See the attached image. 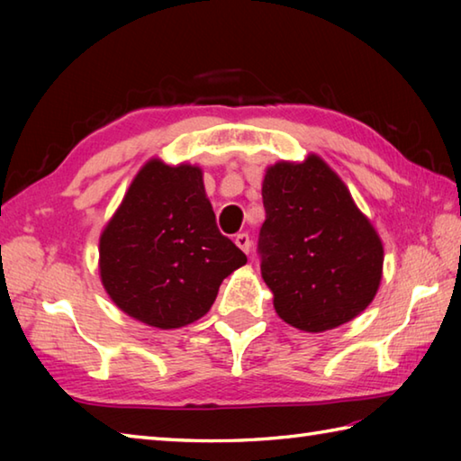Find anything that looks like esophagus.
Here are the masks:
<instances>
[{
	"label": "esophagus",
	"instance_id": "obj_1",
	"mask_svg": "<svg viewBox=\"0 0 461 461\" xmlns=\"http://www.w3.org/2000/svg\"><path fill=\"white\" fill-rule=\"evenodd\" d=\"M236 246L241 251H246V253L251 251V240H249L248 233H238V236H236Z\"/></svg>",
	"mask_w": 461,
	"mask_h": 461
}]
</instances>
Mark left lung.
Instances as JSON below:
<instances>
[{"mask_svg": "<svg viewBox=\"0 0 461 461\" xmlns=\"http://www.w3.org/2000/svg\"><path fill=\"white\" fill-rule=\"evenodd\" d=\"M261 195L258 253L277 315L321 332L365 311L380 285L382 243L339 176L319 156L279 162Z\"/></svg>", "mask_w": 461, "mask_h": 461, "instance_id": "1", "label": "left lung"}]
</instances>
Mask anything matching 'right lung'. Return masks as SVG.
I'll return each instance as SVG.
<instances>
[{
  "instance_id": "add662e5",
  "label": "right lung",
  "mask_w": 461,
  "mask_h": 461,
  "mask_svg": "<svg viewBox=\"0 0 461 461\" xmlns=\"http://www.w3.org/2000/svg\"><path fill=\"white\" fill-rule=\"evenodd\" d=\"M101 279L131 317L178 329L210 311L221 281L246 266L215 225L202 170L150 160L101 236Z\"/></svg>"
}]
</instances>
